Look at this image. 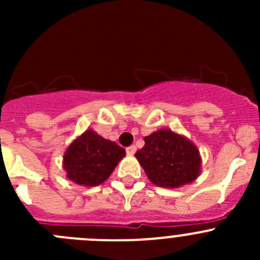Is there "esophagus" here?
<instances>
[{
  "instance_id": "esophagus-1",
  "label": "esophagus",
  "mask_w": 260,
  "mask_h": 260,
  "mask_svg": "<svg viewBox=\"0 0 260 260\" xmlns=\"http://www.w3.org/2000/svg\"><path fill=\"white\" fill-rule=\"evenodd\" d=\"M135 151H137V147L135 146H130L126 148V153H127V155H134Z\"/></svg>"
}]
</instances>
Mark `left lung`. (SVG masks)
I'll return each mask as SVG.
<instances>
[{
  "label": "left lung",
  "mask_w": 260,
  "mask_h": 260,
  "mask_svg": "<svg viewBox=\"0 0 260 260\" xmlns=\"http://www.w3.org/2000/svg\"><path fill=\"white\" fill-rule=\"evenodd\" d=\"M144 143L135 156L153 185L177 189L194 182L201 174L198 147L183 135L160 128L144 138Z\"/></svg>",
  "instance_id": "obj_1"
}]
</instances>
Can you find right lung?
I'll return each mask as SVG.
<instances>
[{
    "label": "right lung",
    "mask_w": 260,
    "mask_h": 260,
    "mask_svg": "<svg viewBox=\"0 0 260 260\" xmlns=\"http://www.w3.org/2000/svg\"><path fill=\"white\" fill-rule=\"evenodd\" d=\"M126 156L116 142L88 128L71 142L63 153V169L69 180L80 186L102 185Z\"/></svg>",
    "instance_id": "add662e5"
}]
</instances>
